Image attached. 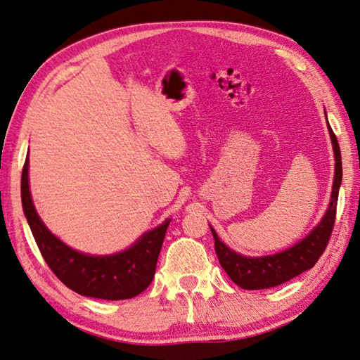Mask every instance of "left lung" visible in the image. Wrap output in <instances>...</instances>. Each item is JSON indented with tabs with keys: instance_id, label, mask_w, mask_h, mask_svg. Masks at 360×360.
Returning a JSON list of instances; mask_svg holds the SVG:
<instances>
[{
	"instance_id": "obj_1",
	"label": "left lung",
	"mask_w": 360,
	"mask_h": 360,
	"mask_svg": "<svg viewBox=\"0 0 360 360\" xmlns=\"http://www.w3.org/2000/svg\"><path fill=\"white\" fill-rule=\"evenodd\" d=\"M328 130L329 135H331L335 160L331 202H329V207L325 212V216L321 217L320 224L315 226L304 239L297 242L295 245L281 253L259 256V258H248V256L239 255L226 247L224 242L219 239L217 233L210 226L212 238H214V250L217 253L219 262H221V266L226 272V275L231 278V281L236 283L239 288L247 290L275 288V285H280L285 281L292 280V278L298 276L300 274L306 272V270L312 269L320 256L323 255L334 229L337 199H339V189L342 183L340 148L331 126H329V122Z\"/></svg>"
}]
</instances>
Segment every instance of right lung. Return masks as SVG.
Masks as SVG:
<instances>
[{
	"label": "right lung",
	"mask_w": 360,
	"mask_h": 360,
	"mask_svg": "<svg viewBox=\"0 0 360 360\" xmlns=\"http://www.w3.org/2000/svg\"><path fill=\"white\" fill-rule=\"evenodd\" d=\"M29 160L21 172V203L34 239L49 269L67 288L79 295L102 300L134 298L149 288L155 275L158 255L171 219L144 233L121 253L91 256L72 250L56 238L37 214L29 191Z\"/></svg>",
	"instance_id": "obj_1"
}]
</instances>
